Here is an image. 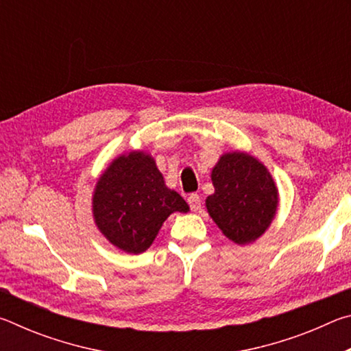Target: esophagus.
I'll return each instance as SVG.
<instances>
[{
  "instance_id": "esophagus-1",
  "label": "esophagus",
  "mask_w": 351,
  "mask_h": 351,
  "mask_svg": "<svg viewBox=\"0 0 351 351\" xmlns=\"http://www.w3.org/2000/svg\"><path fill=\"white\" fill-rule=\"evenodd\" d=\"M187 203H189V206H190V209H192L193 212H197V210L199 209V207H201V198L198 197L197 193H192V195H189Z\"/></svg>"
}]
</instances>
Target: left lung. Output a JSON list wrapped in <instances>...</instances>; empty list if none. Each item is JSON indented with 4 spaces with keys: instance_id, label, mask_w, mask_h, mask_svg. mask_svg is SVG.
<instances>
[{
    "instance_id": "1",
    "label": "left lung",
    "mask_w": 351,
    "mask_h": 351,
    "mask_svg": "<svg viewBox=\"0 0 351 351\" xmlns=\"http://www.w3.org/2000/svg\"><path fill=\"white\" fill-rule=\"evenodd\" d=\"M215 192L206 209L230 241L245 246L258 240L278 210V189L266 165L246 152H228L213 165Z\"/></svg>"
}]
</instances>
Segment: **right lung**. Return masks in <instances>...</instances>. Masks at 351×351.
<instances>
[{"label":"right lung","mask_w":351,"mask_h":351,"mask_svg":"<svg viewBox=\"0 0 351 351\" xmlns=\"http://www.w3.org/2000/svg\"><path fill=\"white\" fill-rule=\"evenodd\" d=\"M91 201L100 234L127 254L147 251L171 213L189 212L181 195L165 186L154 158L142 150L112 159L100 173Z\"/></svg>","instance_id":"right-lung-1"}]
</instances>
